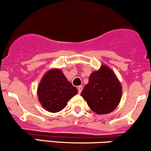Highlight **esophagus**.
I'll list each match as a JSON object with an SVG mask.
<instances>
[{"instance_id":"34e87169","label":"esophagus","mask_w":151,"mask_h":151,"mask_svg":"<svg viewBox=\"0 0 151 151\" xmlns=\"http://www.w3.org/2000/svg\"><path fill=\"white\" fill-rule=\"evenodd\" d=\"M82 89H83V86H78V92H79V93H80L81 92Z\"/></svg>"}]
</instances>
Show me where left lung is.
<instances>
[{
    "label": "left lung",
    "instance_id": "left-lung-1",
    "mask_svg": "<svg viewBox=\"0 0 151 151\" xmlns=\"http://www.w3.org/2000/svg\"><path fill=\"white\" fill-rule=\"evenodd\" d=\"M81 96L93 112L107 114L113 111L120 103L122 86L114 71L102 65L98 70L90 74L89 82Z\"/></svg>",
    "mask_w": 151,
    "mask_h": 151
}]
</instances>
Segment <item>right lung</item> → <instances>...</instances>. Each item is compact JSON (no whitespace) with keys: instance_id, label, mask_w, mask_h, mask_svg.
Wrapping results in <instances>:
<instances>
[{"instance_id":"right-lung-1","label":"right lung","mask_w":151,"mask_h":151,"mask_svg":"<svg viewBox=\"0 0 151 151\" xmlns=\"http://www.w3.org/2000/svg\"><path fill=\"white\" fill-rule=\"evenodd\" d=\"M37 96L42 106L47 111L56 113L67 106L77 93L60 69H50L43 75L37 87Z\"/></svg>"}]
</instances>
